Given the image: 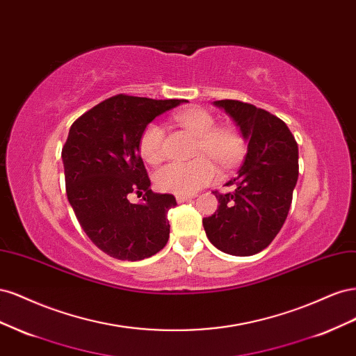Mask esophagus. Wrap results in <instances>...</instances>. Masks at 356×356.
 <instances>
[{"label":"esophagus","instance_id":"esophagus-1","mask_svg":"<svg viewBox=\"0 0 356 356\" xmlns=\"http://www.w3.org/2000/svg\"><path fill=\"white\" fill-rule=\"evenodd\" d=\"M191 199H195V195H177V202L178 203H184Z\"/></svg>","mask_w":356,"mask_h":356}]
</instances>
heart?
I'll use <instances>...</instances> for the list:
<instances>
[{
	"label": "heart",
	"mask_w": 356,
	"mask_h": 356,
	"mask_svg": "<svg viewBox=\"0 0 356 356\" xmlns=\"http://www.w3.org/2000/svg\"><path fill=\"white\" fill-rule=\"evenodd\" d=\"M175 120L197 136L196 156L207 154L221 168H232L243 154V143L233 129L217 127L215 117L202 108H187L175 114ZM139 153L148 163H157L163 157V127L157 122L145 126L139 136ZM217 175L215 165L208 157H199L190 163L172 161L157 169L156 186L175 195H191L204 187Z\"/></svg>",
	"instance_id": "heart-1"
}]
</instances>
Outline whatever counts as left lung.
<instances>
[{
  "label": "left lung",
  "instance_id": "left-lung-1",
  "mask_svg": "<svg viewBox=\"0 0 356 356\" xmlns=\"http://www.w3.org/2000/svg\"><path fill=\"white\" fill-rule=\"evenodd\" d=\"M227 113L248 143L238 175L213 191L220 207L203 218L209 242L220 251L248 257L272 243L286 220L298 178V147L288 126L266 110L241 101H215Z\"/></svg>",
  "mask_w": 356,
  "mask_h": 356
}]
</instances>
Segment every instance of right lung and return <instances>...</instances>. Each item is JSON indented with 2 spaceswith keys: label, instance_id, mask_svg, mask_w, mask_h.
<instances>
[{
  "label": "right lung",
  "instance_id": "obj_1",
  "mask_svg": "<svg viewBox=\"0 0 356 356\" xmlns=\"http://www.w3.org/2000/svg\"><path fill=\"white\" fill-rule=\"evenodd\" d=\"M184 102L117 95L70 129L62 148L70 204L89 239L117 260H144L168 243V211L177 200L149 188L139 136L157 115ZM132 192L143 202L129 201Z\"/></svg>",
  "mask_w": 356,
  "mask_h": 356
}]
</instances>
